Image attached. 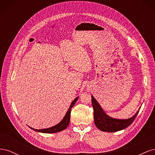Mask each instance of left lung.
Segmentation results:
<instances>
[{
  "instance_id": "obj_1",
  "label": "left lung",
  "mask_w": 155,
  "mask_h": 155,
  "mask_svg": "<svg viewBox=\"0 0 155 155\" xmlns=\"http://www.w3.org/2000/svg\"><path fill=\"white\" fill-rule=\"evenodd\" d=\"M92 104L94 109V120L96 126L101 131L113 133L124 129L129 127L138 115L139 110L133 117L126 120L112 118L105 113L95 98L92 96Z\"/></svg>"
}]
</instances>
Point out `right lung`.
Wrapping results in <instances>:
<instances>
[{
    "mask_svg": "<svg viewBox=\"0 0 155 155\" xmlns=\"http://www.w3.org/2000/svg\"><path fill=\"white\" fill-rule=\"evenodd\" d=\"M78 100V97L75 98V100L72 102V104H70V107L68 110H67L66 114L64 116L63 119L61 120V122H59L58 124H57L55 126L51 127L48 128V129H33L30 127L31 129L34 130L37 132H39V133H58L60 132V131L63 130L65 129H66L70 122V112H71V109L72 107L76 104L77 100Z\"/></svg>",
    "mask_w": 155,
    "mask_h": 155,
    "instance_id": "add662e5",
    "label": "right lung"
}]
</instances>
